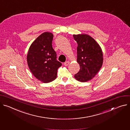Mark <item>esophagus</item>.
Instances as JSON below:
<instances>
[{"label": "esophagus", "mask_w": 130, "mask_h": 130, "mask_svg": "<svg viewBox=\"0 0 130 130\" xmlns=\"http://www.w3.org/2000/svg\"><path fill=\"white\" fill-rule=\"evenodd\" d=\"M69 64V61H66V62H65L64 63V65L66 66H68Z\"/></svg>", "instance_id": "esophagus-1"}]
</instances>
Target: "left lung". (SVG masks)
I'll list each match as a JSON object with an SVG mask.
<instances>
[{
    "label": "left lung",
    "instance_id": "left-lung-1",
    "mask_svg": "<svg viewBox=\"0 0 130 130\" xmlns=\"http://www.w3.org/2000/svg\"><path fill=\"white\" fill-rule=\"evenodd\" d=\"M77 46V62L80 69L75 78L80 82L92 79L100 70L103 62V54L100 45L87 34L74 35Z\"/></svg>",
    "mask_w": 130,
    "mask_h": 130
}]
</instances>
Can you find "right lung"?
<instances>
[{"label": "right lung", "instance_id": "obj_1", "mask_svg": "<svg viewBox=\"0 0 130 130\" xmlns=\"http://www.w3.org/2000/svg\"><path fill=\"white\" fill-rule=\"evenodd\" d=\"M53 38L52 33H42L30 45L27 55L30 72L44 83L55 80L57 69L62 66V63L56 60V52L52 48Z\"/></svg>", "mask_w": 130, "mask_h": 130}]
</instances>
